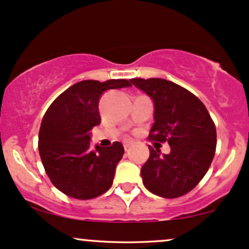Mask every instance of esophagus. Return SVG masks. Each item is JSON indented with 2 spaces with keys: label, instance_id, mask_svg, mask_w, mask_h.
I'll return each instance as SVG.
<instances>
[{
  "label": "esophagus",
  "instance_id": "obj_1",
  "mask_svg": "<svg viewBox=\"0 0 249 249\" xmlns=\"http://www.w3.org/2000/svg\"><path fill=\"white\" fill-rule=\"evenodd\" d=\"M123 145H124V148H125V151H127L128 148H130L131 146H132V145H133V142H124V144H123Z\"/></svg>",
  "mask_w": 249,
  "mask_h": 249
}]
</instances>
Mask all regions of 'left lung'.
Instances as JSON below:
<instances>
[{
  "instance_id": "left-lung-1",
  "label": "left lung",
  "mask_w": 249,
  "mask_h": 249,
  "mask_svg": "<svg viewBox=\"0 0 249 249\" xmlns=\"http://www.w3.org/2000/svg\"><path fill=\"white\" fill-rule=\"evenodd\" d=\"M131 83L154 102L150 141L165 142L171 152L160 156L150 148L141 174L144 186L162 198H179L192 191L211 166L216 130L206 107L192 92L161 78H132Z\"/></svg>"
}]
</instances>
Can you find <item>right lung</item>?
Instances as JSON below:
<instances>
[{"label":"right lung","instance_id":"add662e5","mask_svg":"<svg viewBox=\"0 0 249 249\" xmlns=\"http://www.w3.org/2000/svg\"><path fill=\"white\" fill-rule=\"evenodd\" d=\"M131 87L126 79L82 81L71 85L51 103L38 133L39 157L57 190L71 198L93 199L111 187L124 147L92 148L90 130L101 124L98 103L110 89Z\"/></svg>","mask_w":249,"mask_h":249}]
</instances>
